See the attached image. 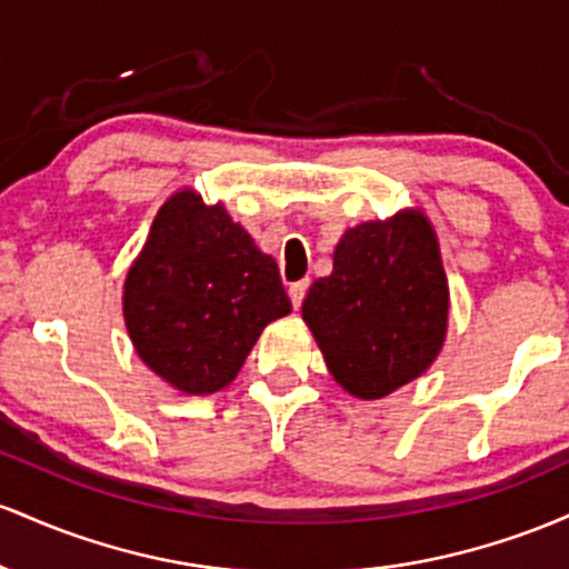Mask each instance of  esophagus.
Instances as JSON below:
<instances>
[{
  "label": "esophagus",
  "instance_id": "esophagus-1",
  "mask_svg": "<svg viewBox=\"0 0 569 569\" xmlns=\"http://www.w3.org/2000/svg\"><path fill=\"white\" fill-rule=\"evenodd\" d=\"M306 290H309V282H296V284H290V301H292V309H301V303H303V298H306Z\"/></svg>",
  "mask_w": 569,
  "mask_h": 569
}]
</instances>
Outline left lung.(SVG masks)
I'll return each mask as SVG.
<instances>
[{
    "mask_svg": "<svg viewBox=\"0 0 569 569\" xmlns=\"http://www.w3.org/2000/svg\"><path fill=\"white\" fill-rule=\"evenodd\" d=\"M333 379L360 400H379L432 366L449 325V282L438 236L419 209L349 228L333 273L303 301Z\"/></svg>",
    "mask_w": 569,
    "mask_h": 569,
    "instance_id": "1",
    "label": "left lung"
}]
</instances>
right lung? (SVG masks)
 Returning <instances> with one entry per match:
<instances>
[{"mask_svg":"<svg viewBox=\"0 0 569 569\" xmlns=\"http://www.w3.org/2000/svg\"><path fill=\"white\" fill-rule=\"evenodd\" d=\"M290 311L277 260L190 188L158 209L123 284L133 349L184 395L231 385L266 325Z\"/></svg>","mask_w":569,"mask_h":569,"instance_id":"add662e5","label":"right lung"}]
</instances>
